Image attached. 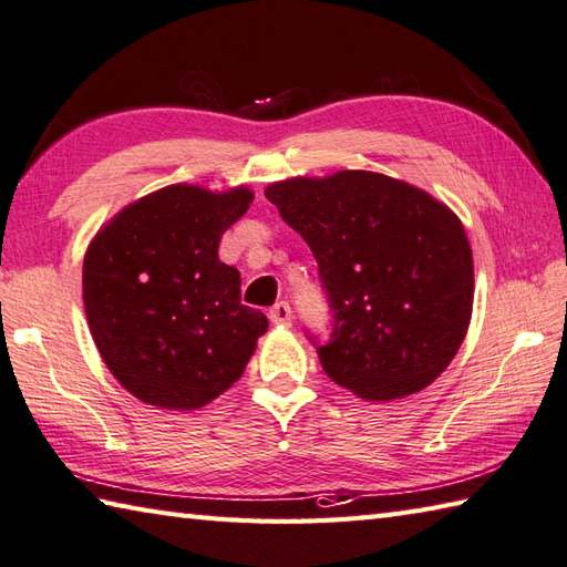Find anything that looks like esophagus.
I'll list each match as a JSON object with an SVG mask.
<instances>
[{"mask_svg":"<svg viewBox=\"0 0 567 567\" xmlns=\"http://www.w3.org/2000/svg\"><path fill=\"white\" fill-rule=\"evenodd\" d=\"M269 320L274 326H291V306L286 300H279L271 310H269Z\"/></svg>","mask_w":567,"mask_h":567,"instance_id":"esophagus-1","label":"esophagus"}]
</instances>
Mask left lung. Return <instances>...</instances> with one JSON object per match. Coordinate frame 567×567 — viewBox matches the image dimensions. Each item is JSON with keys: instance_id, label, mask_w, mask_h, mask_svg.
I'll return each instance as SVG.
<instances>
[{"instance_id": "1", "label": "left lung", "mask_w": 567, "mask_h": 567, "mask_svg": "<svg viewBox=\"0 0 567 567\" xmlns=\"http://www.w3.org/2000/svg\"><path fill=\"white\" fill-rule=\"evenodd\" d=\"M318 261L332 334L326 374L364 401L415 394L465 340L475 267L460 217L374 171L288 178L264 190Z\"/></svg>"}]
</instances>
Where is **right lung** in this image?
Listing matches in <instances>:
<instances>
[{"label":"right lung","instance_id":"1","mask_svg":"<svg viewBox=\"0 0 567 567\" xmlns=\"http://www.w3.org/2000/svg\"><path fill=\"white\" fill-rule=\"evenodd\" d=\"M254 193L176 183L130 203L97 229L83 261L92 340L112 377L138 401L195 411L245 372L269 328L241 306L239 271L219 239Z\"/></svg>","mask_w":567,"mask_h":567}]
</instances>
